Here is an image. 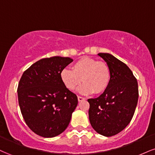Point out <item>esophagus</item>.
I'll return each mask as SVG.
<instances>
[{"label": "esophagus", "mask_w": 155, "mask_h": 155, "mask_svg": "<svg viewBox=\"0 0 155 155\" xmlns=\"http://www.w3.org/2000/svg\"><path fill=\"white\" fill-rule=\"evenodd\" d=\"M84 100H85L84 97H81V96H78V101H79V102H81V101H84Z\"/></svg>", "instance_id": "obj_1"}]
</instances>
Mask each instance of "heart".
<instances>
[{
  "label": "heart",
  "mask_w": 155,
  "mask_h": 155,
  "mask_svg": "<svg viewBox=\"0 0 155 155\" xmlns=\"http://www.w3.org/2000/svg\"><path fill=\"white\" fill-rule=\"evenodd\" d=\"M71 68L64 69L60 73L62 82L68 90H75L83 81L82 86L79 89V92L101 94L109 85L111 71L104 62L83 57L73 63Z\"/></svg>",
  "instance_id": "heart-1"
}]
</instances>
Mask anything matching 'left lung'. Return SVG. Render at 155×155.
<instances>
[{"mask_svg": "<svg viewBox=\"0 0 155 155\" xmlns=\"http://www.w3.org/2000/svg\"><path fill=\"white\" fill-rule=\"evenodd\" d=\"M111 71L108 88L98 97L88 99L89 120L102 136L117 135L128 125L138 99V81L126 64L108 53H99Z\"/></svg>", "mask_w": 155, "mask_h": 155, "instance_id": "obj_1", "label": "left lung"}]
</instances>
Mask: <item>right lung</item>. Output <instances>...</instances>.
<instances>
[{"label":"right lung","mask_w":155,"mask_h":155,"mask_svg":"<svg viewBox=\"0 0 155 155\" xmlns=\"http://www.w3.org/2000/svg\"><path fill=\"white\" fill-rule=\"evenodd\" d=\"M73 62L55 56L33 63L23 73L17 88L23 119L33 132L52 138L67 128L78 104L76 94L64 86L60 73Z\"/></svg>","instance_id":"add662e5"}]
</instances>
